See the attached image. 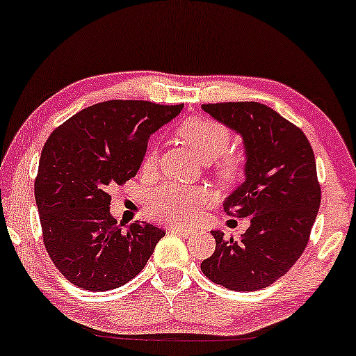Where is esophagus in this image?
I'll return each instance as SVG.
<instances>
[{
    "instance_id": "esophagus-1",
    "label": "esophagus",
    "mask_w": 356,
    "mask_h": 356,
    "mask_svg": "<svg viewBox=\"0 0 356 356\" xmlns=\"http://www.w3.org/2000/svg\"><path fill=\"white\" fill-rule=\"evenodd\" d=\"M170 230H172L173 234L181 235V237H184V238L191 237V235H195V232H196V230L191 229V227H172Z\"/></svg>"
}]
</instances>
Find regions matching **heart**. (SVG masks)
I'll return each mask as SVG.
<instances>
[{
	"label": "heart",
	"mask_w": 356,
	"mask_h": 356,
	"mask_svg": "<svg viewBox=\"0 0 356 356\" xmlns=\"http://www.w3.org/2000/svg\"><path fill=\"white\" fill-rule=\"evenodd\" d=\"M178 136L195 150L202 161H212L224 154L230 144V131L222 124L204 118L188 119L178 129ZM156 160L155 147L147 150L144 167L150 168ZM218 173L224 181H232L238 175V163L234 156H225L218 165ZM204 202V195L197 191L163 184L152 188L145 195V207L150 216L165 222L186 224L195 219L197 209Z\"/></svg>",
	"instance_id": "obj_1"
}]
</instances>
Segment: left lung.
Wrapping results in <instances>:
<instances>
[{
    "mask_svg": "<svg viewBox=\"0 0 356 356\" xmlns=\"http://www.w3.org/2000/svg\"><path fill=\"white\" fill-rule=\"evenodd\" d=\"M201 108L242 137L245 179L225 197L224 209L232 218H250L238 242L211 230L216 250L201 270L230 291L266 288L302 255L319 211L312 147L301 129L255 101Z\"/></svg>",
    "mask_w": 356,
    "mask_h": 356,
    "instance_id": "obj_1",
    "label": "left lung"
}]
</instances>
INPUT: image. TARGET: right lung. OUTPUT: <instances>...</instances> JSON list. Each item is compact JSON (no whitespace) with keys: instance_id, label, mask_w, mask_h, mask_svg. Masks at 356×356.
Listing matches in <instances>:
<instances>
[{"instance_id":"add662e5","label":"right lung","mask_w":356,"mask_h":356,"mask_svg":"<svg viewBox=\"0 0 356 356\" xmlns=\"http://www.w3.org/2000/svg\"><path fill=\"white\" fill-rule=\"evenodd\" d=\"M183 104L103 101L81 109L45 142L34 195L44 243L78 288L109 291L140 273L165 230L111 216L109 188L136 177L154 132Z\"/></svg>"}]
</instances>
